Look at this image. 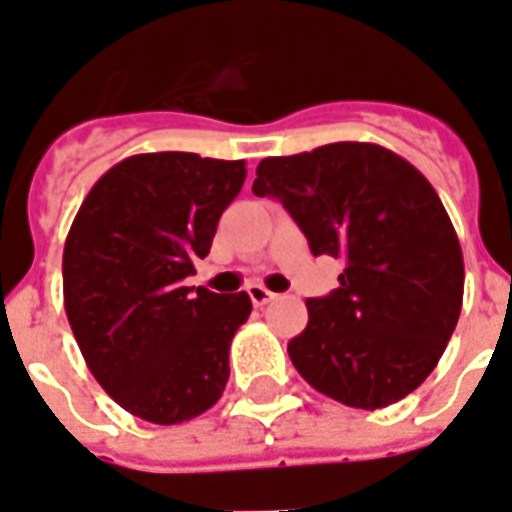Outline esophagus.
Wrapping results in <instances>:
<instances>
[{
  "instance_id": "1",
  "label": "esophagus",
  "mask_w": 512,
  "mask_h": 512,
  "mask_svg": "<svg viewBox=\"0 0 512 512\" xmlns=\"http://www.w3.org/2000/svg\"><path fill=\"white\" fill-rule=\"evenodd\" d=\"M246 293H249V299H252V304H255V307H266L268 301L277 299V293H271V290H266L263 285H249V290H246Z\"/></svg>"
}]
</instances>
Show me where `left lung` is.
Listing matches in <instances>:
<instances>
[{
  "label": "left lung",
  "instance_id": "1",
  "mask_svg": "<svg viewBox=\"0 0 512 512\" xmlns=\"http://www.w3.org/2000/svg\"><path fill=\"white\" fill-rule=\"evenodd\" d=\"M257 197L296 219L312 255L340 257V288L307 299L288 343L301 378L351 408L392 406L439 365L463 304V255L428 178L373 142L257 164Z\"/></svg>",
  "mask_w": 512,
  "mask_h": 512
}]
</instances>
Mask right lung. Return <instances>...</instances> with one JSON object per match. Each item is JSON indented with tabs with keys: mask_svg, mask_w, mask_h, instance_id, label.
<instances>
[{
	"mask_svg": "<svg viewBox=\"0 0 512 512\" xmlns=\"http://www.w3.org/2000/svg\"><path fill=\"white\" fill-rule=\"evenodd\" d=\"M244 178L246 161L128 156L98 178L65 238L62 296L79 351L117 406L145 422H189L227 386L252 301L183 279L211 252Z\"/></svg>",
	"mask_w": 512,
	"mask_h": 512,
	"instance_id": "obj_1",
	"label": "right lung"
}]
</instances>
